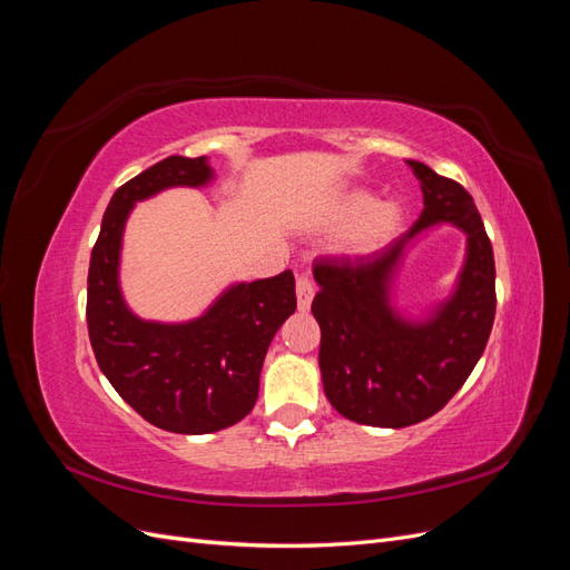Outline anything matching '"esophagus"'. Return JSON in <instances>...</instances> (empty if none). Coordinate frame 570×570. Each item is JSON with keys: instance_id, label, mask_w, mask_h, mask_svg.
<instances>
[{"instance_id": "esophagus-1", "label": "esophagus", "mask_w": 570, "mask_h": 570, "mask_svg": "<svg viewBox=\"0 0 570 570\" xmlns=\"http://www.w3.org/2000/svg\"><path fill=\"white\" fill-rule=\"evenodd\" d=\"M316 295V287L314 283L306 278V275H299L297 278V308L299 312H308V306H312Z\"/></svg>"}]
</instances>
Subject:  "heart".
<instances>
[{"label":"heart","instance_id":"1","mask_svg":"<svg viewBox=\"0 0 570 570\" xmlns=\"http://www.w3.org/2000/svg\"><path fill=\"white\" fill-rule=\"evenodd\" d=\"M404 206L396 199L377 202L366 189H352L344 195L327 218L331 230H350L342 249L350 256H371L383 252L404 228Z\"/></svg>","mask_w":570,"mask_h":570}]
</instances>
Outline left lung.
Masks as SVG:
<instances>
[{
  "label": "left lung",
  "mask_w": 570,
  "mask_h": 570,
  "mask_svg": "<svg viewBox=\"0 0 570 570\" xmlns=\"http://www.w3.org/2000/svg\"><path fill=\"white\" fill-rule=\"evenodd\" d=\"M406 164L423 193L419 220L383 252L314 266L325 396L344 419L373 428L421 423L450 402L485 352L497 306L494 254L473 197L430 166ZM438 225L466 235L464 266L450 298L404 315L393 278L412 239Z\"/></svg>",
  "instance_id": "8db88e82"
}]
</instances>
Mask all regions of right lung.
<instances>
[{
    "instance_id": "1",
    "label": "right lung",
    "mask_w": 570,
    "mask_h": 570,
    "mask_svg": "<svg viewBox=\"0 0 570 570\" xmlns=\"http://www.w3.org/2000/svg\"><path fill=\"white\" fill-rule=\"evenodd\" d=\"M209 157H168L120 185L101 218L88 273V331L101 373L145 421L206 435L243 421L258 396L268 344L295 314V275L233 283L193 321H145L120 289L124 230L137 202L206 187Z\"/></svg>"
}]
</instances>
